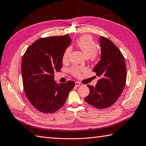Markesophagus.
<instances>
[{
    "instance_id": "obj_1",
    "label": "esophagus",
    "mask_w": 146,
    "mask_h": 146,
    "mask_svg": "<svg viewBox=\"0 0 146 146\" xmlns=\"http://www.w3.org/2000/svg\"><path fill=\"white\" fill-rule=\"evenodd\" d=\"M75 85L76 86H81L83 85V84L80 82H78V81H76V82H75Z\"/></svg>"
}]
</instances>
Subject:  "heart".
I'll use <instances>...</instances> for the list:
<instances>
[{
	"mask_svg": "<svg viewBox=\"0 0 146 146\" xmlns=\"http://www.w3.org/2000/svg\"><path fill=\"white\" fill-rule=\"evenodd\" d=\"M76 45L82 51V52L86 57L90 58L91 60H94L98 56V45L96 42L90 35H84L80 36L77 40ZM71 48L68 47L63 55V62H67L68 60ZM84 70V68L83 67L73 66L69 69V72L73 76L79 77L81 75V73L83 72Z\"/></svg>",
	"mask_w": 146,
	"mask_h": 146,
	"instance_id": "1",
	"label": "heart"
}]
</instances>
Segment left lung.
Masks as SVG:
<instances>
[{
  "label": "left lung",
  "instance_id": "1",
  "mask_svg": "<svg viewBox=\"0 0 146 146\" xmlns=\"http://www.w3.org/2000/svg\"><path fill=\"white\" fill-rule=\"evenodd\" d=\"M101 60L93 68L100 77L95 86L88 85L90 94L84 98L87 103L98 109H106L116 103L126 82L124 57L113 42L100 36Z\"/></svg>",
  "mask_w": 146,
  "mask_h": 146
}]
</instances>
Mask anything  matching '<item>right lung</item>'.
<instances>
[{"label": "right lung", "instance_id": "obj_1", "mask_svg": "<svg viewBox=\"0 0 146 146\" xmlns=\"http://www.w3.org/2000/svg\"><path fill=\"white\" fill-rule=\"evenodd\" d=\"M71 41L68 35L41 38L23 54V89L30 103L42 113L52 114L60 110L75 86L73 81L60 84L54 81V73L62 68L63 55Z\"/></svg>", "mask_w": 146, "mask_h": 146}]
</instances>
